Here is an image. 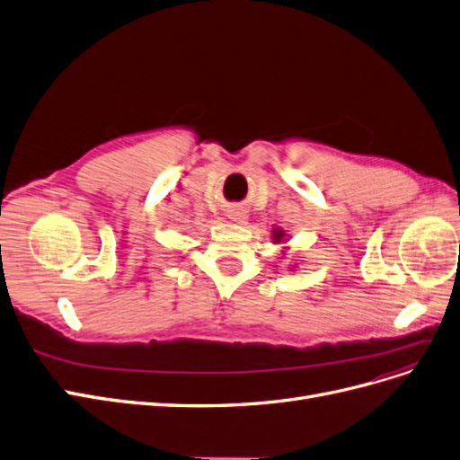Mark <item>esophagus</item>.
Here are the masks:
<instances>
[{"instance_id": "1", "label": "esophagus", "mask_w": 460, "mask_h": 460, "mask_svg": "<svg viewBox=\"0 0 460 460\" xmlns=\"http://www.w3.org/2000/svg\"><path fill=\"white\" fill-rule=\"evenodd\" d=\"M228 217H230L234 222H245V218H247V215L242 211V208H230Z\"/></svg>"}]
</instances>
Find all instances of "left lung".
<instances>
[{
	"mask_svg": "<svg viewBox=\"0 0 460 460\" xmlns=\"http://www.w3.org/2000/svg\"><path fill=\"white\" fill-rule=\"evenodd\" d=\"M282 235H284V234H282V230H276V232H274V240H276V242H280V240H282Z\"/></svg>",
	"mask_w": 460,
	"mask_h": 460,
	"instance_id": "1",
	"label": "left lung"
}]
</instances>
